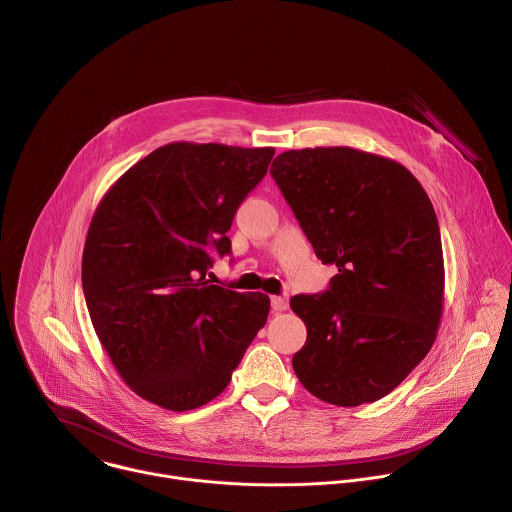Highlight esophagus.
Instances as JSON below:
<instances>
[{
	"label": "esophagus",
	"instance_id": "34e87169",
	"mask_svg": "<svg viewBox=\"0 0 512 512\" xmlns=\"http://www.w3.org/2000/svg\"><path fill=\"white\" fill-rule=\"evenodd\" d=\"M287 307H289V301H287L285 295H273V297H271V309H273L275 313H281V311H285Z\"/></svg>",
	"mask_w": 512,
	"mask_h": 512
}]
</instances>
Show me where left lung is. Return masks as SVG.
Instances as JSON below:
<instances>
[{
    "label": "left lung",
    "instance_id": "obj_1",
    "mask_svg": "<svg viewBox=\"0 0 512 512\" xmlns=\"http://www.w3.org/2000/svg\"><path fill=\"white\" fill-rule=\"evenodd\" d=\"M271 175L317 259L335 265L321 295H295L307 327L293 370L333 406L370 404L430 352L444 307L434 207L400 162L350 146L281 152Z\"/></svg>",
    "mask_w": 512,
    "mask_h": 512
}]
</instances>
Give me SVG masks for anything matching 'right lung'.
<instances>
[{
  "instance_id": "add662e5",
  "label": "right lung",
  "mask_w": 512,
  "mask_h": 512,
  "mask_svg": "<svg viewBox=\"0 0 512 512\" xmlns=\"http://www.w3.org/2000/svg\"><path fill=\"white\" fill-rule=\"evenodd\" d=\"M275 148L170 142L96 207L82 253L92 325L126 386L164 410L215 400L269 315V297L207 279L213 253Z\"/></svg>"
}]
</instances>
